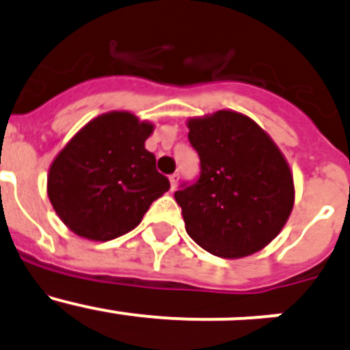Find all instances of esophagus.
Masks as SVG:
<instances>
[{
  "label": "esophagus",
  "mask_w": 350,
  "mask_h": 350,
  "mask_svg": "<svg viewBox=\"0 0 350 350\" xmlns=\"http://www.w3.org/2000/svg\"><path fill=\"white\" fill-rule=\"evenodd\" d=\"M169 181H171V189H176V186H178V181H179V172H174V174L169 176Z\"/></svg>",
  "instance_id": "34e87169"
}]
</instances>
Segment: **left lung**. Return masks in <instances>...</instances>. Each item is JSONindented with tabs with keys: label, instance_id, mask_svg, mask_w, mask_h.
<instances>
[{
	"label": "left lung",
	"instance_id": "obj_1",
	"mask_svg": "<svg viewBox=\"0 0 350 350\" xmlns=\"http://www.w3.org/2000/svg\"><path fill=\"white\" fill-rule=\"evenodd\" d=\"M200 176L174 193L186 232L218 257L249 256L284 227L295 201L283 154L249 116L217 111L188 122Z\"/></svg>",
	"mask_w": 350,
	"mask_h": 350
}]
</instances>
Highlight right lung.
<instances>
[{
	"mask_svg": "<svg viewBox=\"0 0 350 350\" xmlns=\"http://www.w3.org/2000/svg\"><path fill=\"white\" fill-rule=\"evenodd\" d=\"M152 129L132 113H107L91 120L55 157L49 200L74 234L103 242L120 237L171 188L144 146Z\"/></svg>",
	"mask_w": 350,
	"mask_h": 350,
	"instance_id": "1",
	"label": "right lung"
}]
</instances>
